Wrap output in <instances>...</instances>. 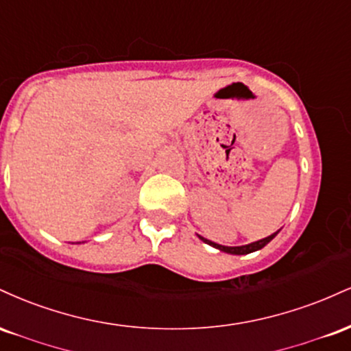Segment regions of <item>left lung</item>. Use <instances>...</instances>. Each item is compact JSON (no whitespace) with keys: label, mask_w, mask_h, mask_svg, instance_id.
Instances as JSON below:
<instances>
[{"label":"left lung","mask_w":351,"mask_h":351,"mask_svg":"<svg viewBox=\"0 0 351 351\" xmlns=\"http://www.w3.org/2000/svg\"><path fill=\"white\" fill-rule=\"evenodd\" d=\"M276 236H277V232H274V234L264 237V239H261V241H256V243H251V244H247V245H237V247H228V245L216 244V243H213V241L204 239L203 236H199V239L203 241V243L213 245V247L219 249V251L228 252V254H236V256H241V254H249V252H254V251H259V249H263L265 244L271 243V241H272Z\"/></svg>","instance_id":"1"}]
</instances>
